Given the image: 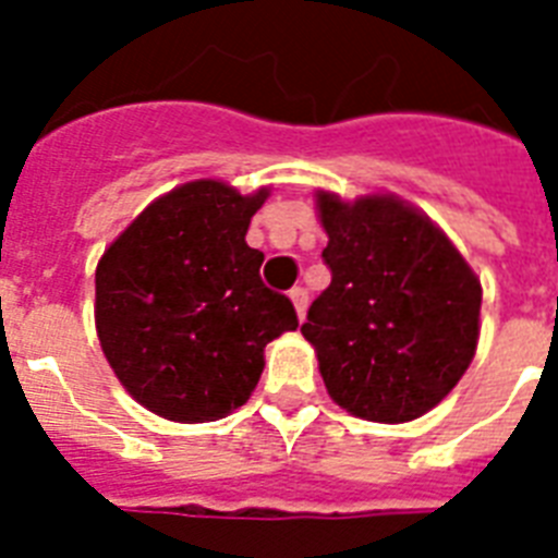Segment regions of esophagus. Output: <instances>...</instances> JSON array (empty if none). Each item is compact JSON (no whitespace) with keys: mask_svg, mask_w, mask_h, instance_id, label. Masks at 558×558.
<instances>
[{"mask_svg":"<svg viewBox=\"0 0 558 558\" xmlns=\"http://www.w3.org/2000/svg\"><path fill=\"white\" fill-rule=\"evenodd\" d=\"M289 298H292V306H295L298 318H304L306 304H310V292H306L304 287H295L292 292H289Z\"/></svg>","mask_w":558,"mask_h":558,"instance_id":"1","label":"esophagus"}]
</instances>
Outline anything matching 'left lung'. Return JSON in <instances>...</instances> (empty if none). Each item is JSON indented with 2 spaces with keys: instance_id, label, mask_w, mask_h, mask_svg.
<instances>
[{
  "instance_id": "8db88e82",
  "label": "left lung",
  "mask_w": 558,
  "mask_h": 558,
  "mask_svg": "<svg viewBox=\"0 0 558 558\" xmlns=\"http://www.w3.org/2000/svg\"><path fill=\"white\" fill-rule=\"evenodd\" d=\"M332 280L304 339L332 402L373 423H408L446 399L475 356L481 280L423 210L390 193L344 202L318 191Z\"/></svg>"
}]
</instances>
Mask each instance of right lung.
I'll list each match as a JSON object with an SVG mask.
<instances>
[{
  "instance_id": "1",
  "label": "right lung",
  "mask_w": 558,
  "mask_h": 558,
  "mask_svg": "<svg viewBox=\"0 0 558 558\" xmlns=\"http://www.w3.org/2000/svg\"><path fill=\"white\" fill-rule=\"evenodd\" d=\"M269 187L196 179L150 202L95 271V327L130 397L173 423H210L257 388L263 348L295 306L260 280L245 243Z\"/></svg>"
}]
</instances>
